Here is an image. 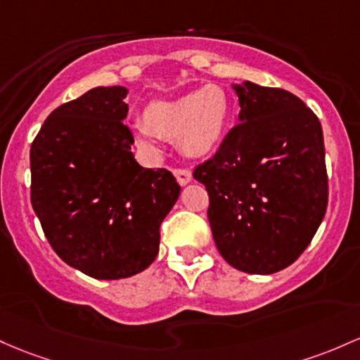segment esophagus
I'll list each match as a JSON object with an SVG mask.
<instances>
[{
    "mask_svg": "<svg viewBox=\"0 0 360 360\" xmlns=\"http://www.w3.org/2000/svg\"><path fill=\"white\" fill-rule=\"evenodd\" d=\"M174 176H176L177 183L181 184V186H186L193 181V174L186 171V169H174Z\"/></svg>",
    "mask_w": 360,
    "mask_h": 360,
    "instance_id": "34e87169",
    "label": "esophagus"
}]
</instances>
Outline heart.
Segmentation results:
<instances>
[{
    "label": "heart",
    "instance_id": "1",
    "mask_svg": "<svg viewBox=\"0 0 360 360\" xmlns=\"http://www.w3.org/2000/svg\"><path fill=\"white\" fill-rule=\"evenodd\" d=\"M231 97L220 85H205L195 92L152 102L143 122L135 126L136 141L155 148V135L176 140L188 157H205L222 143L231 122Z\"/></svg>",
    "mask_w": 360,
    "mask_h": 360
}]
</instances>
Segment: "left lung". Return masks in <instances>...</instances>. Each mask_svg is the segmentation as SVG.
I'll list each match as a JSON object with an SVG mask.
<instances>
[{"mask_svg":"<svg viewBox=\"0 0 360 360\" xmlns=\"http://www.w3.org/2000/svg\"><path fill=\"white\" fill-rule=\"evenodd\" d=\"M232 89L239 124L193 176L210 196L222 258L244 274L270 275L302 255L326 213L321 122L287 90L250 80Z\"/></svg>","mask_w":360,"mask_h":360,"instance_id":"obj_1","label":"left lung"}]
</instances>
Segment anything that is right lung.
<instances>
[{
	"instance_id": "obj_1",
	"label": "right lung",
	"mask_w": 360,
	"mask_h": 360,
	"mask_svg": "<svg viewBox=\"0 0 360 360\" xmlns=\"http://www.w3.org/2000/svg\"><path fill=\"white\" fill-rule=\"evenodd\" d=\"M128 89L96 86L47 116L30 147V200L47 240L71 268L98 280L143 271L181 186L145 169L122 124Z\"/></svg>"
}]
</instances>
